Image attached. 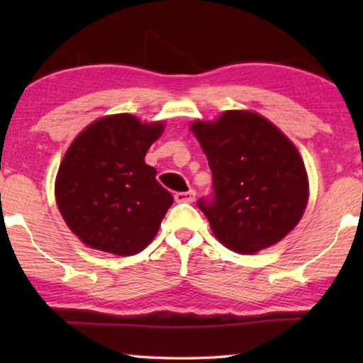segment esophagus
Segmentation results:
<instances>
[{
	"instance_id": "obj_1",
	"label": "esophagus",
	"mask_w": 363,
	"mask_h": 363,
	"mask_svg": "<svg viewBox=\"0 0 363 363\" xmlns=\"http://www.w3.org/2000/svg\"><path fill=\"white\" fill-rule=\"evenodd\" d=\"M195 196H196V193H195V190H188V191H185V193H175V201H178V203H191L193 200H195Z\"/></svg>"
}]
</instances>
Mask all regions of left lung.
I'll return each instance as SVG.
<instances>
[{"instance_id":"left-lung-1","label":"left lung","mask_w":363,"mask_h":363,"mask_svg":"<svg viewBox=\"0 0 363 363\" xmlns=\"http://www.w3.org/2000/svg\"><path fill=\"white\" fill-rule=\"evenodd\" d=\"M191 132L208 157L213 196L198 200L218 241L240 255L279 242L304 215L309 180L294 143L259 113L226 111Z\"/></svg>"}]
</instances>
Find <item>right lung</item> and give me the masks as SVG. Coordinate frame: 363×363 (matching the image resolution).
I'll use <instances>...</instances> for the list:
<instances>
[{
	"mask_svg": "<svg viewBox=\"0 0 363 363\" xmlns=\"http://www.w3.org/2000/svg\"><path fill=\"white\" fill-rule=\"evenodd\" d=\"M163 128V122L116 113L92 122L67 148L54 191L64 221L84 245L132 256L155 238L173 196L145 155Z\"/></svg>",
	"mask_w": 363,
	"mask_h": 363,
	"instance_id": "add662e5",
	"label": "right lung"
}]
</instances>
